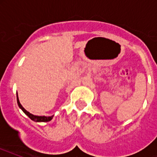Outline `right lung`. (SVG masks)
Segmentation results:
<instances>
[{
  "label": "right lung",
  "instance_id": "add662e5",
  "mask_svg": "<svg viewBox=\"0 0 157 157\" xmlns=\"http://www.w3.org/2000/svg\"><path fill=\"white\" fill-rule=\"evenodd\" d=\"M17 103H18V107H20L21 109L23 110V112L25 113L27 116H28L31 120H33V121L36 122H48L51 121L54 116H51V117H45V116H35V115H33L32 113H30L29 112H28L27 110L24 109V107L21 105L20 102L18 100V94H17Z\"/></svg>",
  "mask_w": 157,
  "mask_h": 157
}]
</instances>
